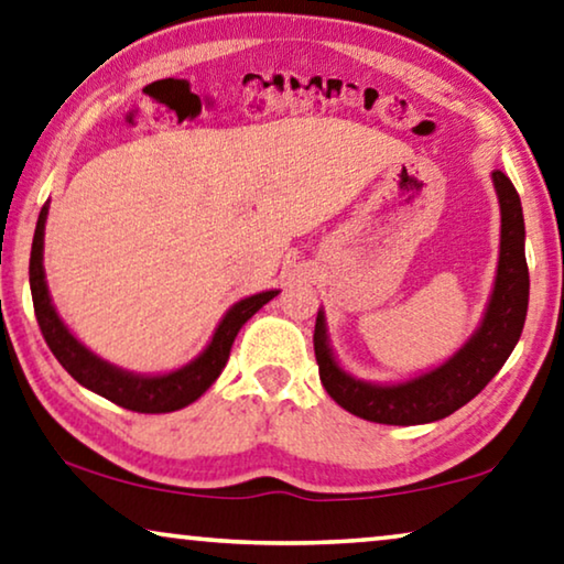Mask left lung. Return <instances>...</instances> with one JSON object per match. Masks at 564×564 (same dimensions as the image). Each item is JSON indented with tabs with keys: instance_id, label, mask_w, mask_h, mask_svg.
Returning <instances> with one entry per match:
<instances>
[{
	"instance_id": "8db88e82",
	"label": "left lung",
	"mask_w": 564,
	"mask_h": 564,
	"mask_svg": "<svg viewBox=\"0 0 564 564\" xmlns=\"http://www.w3.org/2000/svg\"><path fill=\"white\" fill-rule=\"evenodd\" d=\"M491 180L501 207L497 279H494V291L478 329L443 365L402 382L377 384L351 377L336 362L329 332H326V316L318 308L314 329L318 377L336 405L349 410L351 415L382 425H420L448 417L468 400H474L514 351L529 306L524 215L509 176L497 170Z\"/></svg>"
}]
</instances>
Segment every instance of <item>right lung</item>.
Returning <instances> with one entry per match:
<instances>
[{
	"label": "right lung",
	"mask_w": 564,
	"mask_h": 564,
	"mask_svg": "<svg viewBox=\"0 0 564 564\" xmlns=\"http://www.w3.org/2000/svg\"><path fill=\"white\" fill-rule=\"evenodd\" d=\"M50 205L45 202L40 209L35 238H32V253H30V289H32V304H35V316L40 324V332L45 336L50 351H53L57 362H61L67 375L75 382L88 388L90 392L100 394V398L116 402L133 413H174L202 398L209 390L220 372L228 365L232 341L242 324L263 308L279 291H263L256 296L240 299L238 304L228 308L223 322L217 324L213 339L199 355L192 359L189 365L164 375H137L129 369H121L106 359L94 355L86 344L78 341L73 332L67 329L65 322L57 316L50 299L47 281H45V265H42V250H45V220H47Z\"/></svg>",
	"instance_id": "obj_1"
}]
</instances>
